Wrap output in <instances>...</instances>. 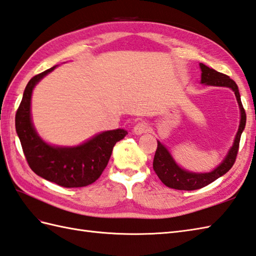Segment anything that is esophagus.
I'll return each mask as SVG.
<instances>
[{
	"mask_svg": "<svg viewBox=\"0 0 256 256\" xmlns=\"http://www.w3.org/2000/svg\"><path fill=\"white\" fill-rule=\"evenodd\" d=\"M150 124H148L146 121H140V122H138L134 126L133 132L136 135H140V134H144V133L148 132V130H150Z\"/></svg>",
	"mask_w": 256,
	"mask_h": 256,
	"instance_id": "obj_1",
	"label": "esophagus"
}]
</instances>
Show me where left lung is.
<instances>
[{
    "label": "left lung",
    "mask_w": 256,
    "mask_h": 256,
    "mask_svg": "<svg viewBox=\"0 0 256 256\" xmlns=\"http://www.w3.org/2000/svg\"><path fill=\"white\" fill-rule=\"evenodd\" d=\"M200 68L202 70V84H205L207 86L229 87L234 92L241 112L240 126L236 135L234 145L230 148L229 152L222 160V162L219 164L216 169H214L210 172H205V174H195V172H190L180 168L179 166L176 164L167 148H166L160 142H157L158 145L155 152V157H154L152 168L164 186L174 190L193 191V190L202 188L217 180L218 178H220L224 174H227L236 162L238 150H239L241 134L246 128V114L241 102L239 89H238L234 80H231L227 75L219 73L214 68L206 66L203 63H200Z\"/></svg>",
    "instance_id": "1"
}]
</instances>
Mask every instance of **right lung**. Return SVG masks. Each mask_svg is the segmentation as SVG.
Segmentation results:
<instances>
[{"mask_svg":"<svg viewBox=\"0 0 256 256\" xmlns=\"http://www.w3.org/2000/svg\"><path fill=\"white\" fill-rule=\"evenodd\" d=\"M54 68L46 70L28 82L16 112V132L29 167L36 174L64 188L87 186L102 174L116 142L128 132L121 128L106 130L75 147L52 146L41 140L32 122V94L37 82Z\"/></svg>","mask_w":256,"mask_h":256,"instance_id":"obj_1","label":"right lung"}]
</instances>
